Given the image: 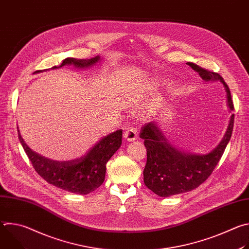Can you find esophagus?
Wrapping results in <instances>:
<instances>
[{
    "mask_svg": "<svg viewBox=\"0 0 249 249\" xmlns=\"http://www.w3.org/2000/svg\"><path fill=\"white\" fill-rule=\"evenodd\" d=\"M124 138L128 141H134L138 138V132L135 127H128L124 131Z\"/></svg>",
    "mask_w": 249,
    "mask_h": 249,
    "instance_id": "1",
    "label": "esophagus"
}]
</instances>
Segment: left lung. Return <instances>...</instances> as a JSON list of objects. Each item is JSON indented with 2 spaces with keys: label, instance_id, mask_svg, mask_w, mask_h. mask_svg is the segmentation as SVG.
Returning a JSON list of instances; mask_svg holds the SVG:
<instances>
[{
  "label": "left lung",
  "instance_id": "8db88e82",
  "mask_svg": "<svg viewBox=\"0 0 249 249\" xmlns=\"http://www.w3.org/2000/svg\"><path fill=\"white\" fill-rule=\"evenodd\" d=\"M204 81H221L226 89L228 105L233 110V103L229 86L223 77L213 71L188 62ZM234 114L231 115L226 135L220 145L206 156L182 153L168 144L167 140L154 123L141 128L140 137L144 139L147 149V163L144 169V182L155 194L167 197L191 191L204 183L219 163L233 129Z\"/></svg>",
  "mask_w": 249,
  "mask_h": 249
}]
</instances>
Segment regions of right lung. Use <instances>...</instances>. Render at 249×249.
Returning a JSON list of instances; mask_svg holds the SVG:
<instances>
[{
  "mask_svg": "<svg viewBox=\"0 0 249 249\" xmlns=\"http://www.w3.org/2000/svg\"><path fill=\"white\" fill-rule=\"evenodd\" d=\"M98 60V56L89 60L67 58L60 66H54L52 69L67 64L83 68L91 66ZM18 132L19 142L33 168L44 180L63 190L85 195L94 191L103 183L106 163L122 144V130H117L103 137L86 156L74 160L56 161L33 152L24 143L18 130Z\"/></svg>",
  "mask_w": 249,
  "mask_h": 249,
  "instance_id": "add662e5",
  "label": "right lung"
}]
</instances>
